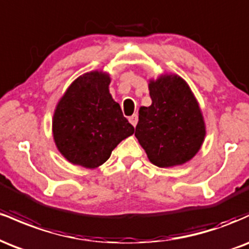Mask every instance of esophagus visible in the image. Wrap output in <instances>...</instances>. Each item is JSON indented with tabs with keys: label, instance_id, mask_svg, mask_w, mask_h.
<instances>
[{
	"label": "esophagus",
	"instance_id": "1",
	"mask_svg": "<svg viewBox=\"0 0 249 249\" xmlns=\"http://www.w3.org/2000/svg\"><path fill=\"white\" fill-rule=\"evenodd\" d=\"M128 122H130L133 126H136L137 123H138V115H136V113H134V115H132L130 118H128Z\"/></svg>",
	"mask_w": 249,
	"mask_h": 249
}]
</instances>
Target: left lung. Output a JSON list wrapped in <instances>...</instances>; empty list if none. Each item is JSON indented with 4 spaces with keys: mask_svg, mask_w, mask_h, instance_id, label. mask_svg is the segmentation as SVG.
Here are the masks:
<instances>
[{
    "mask_svg": "<svg viewBox=\"0 0 249 249\" xmlns=\"http://www.w3.org/2000/svg\"><path fill=\"white\" fill-rule=\"evenodd\" d=\"M152 104L139 108L134 136L158 167L191 160L204 142V117L181 77L165 75L148 84Z\"/></svg>",
    "mask_w": 249,
    "mask_h": 249,
    "instance_id": "1",
    "label": "left lung"
}]
</instances>
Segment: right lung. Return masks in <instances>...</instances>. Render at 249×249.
<instances>
[{
    "label": "right lung",
    "mask_w": 249,
    "mask_h": 249,
    "mask_svg": "<svg viewBox=\"0 0 249 249\" xmlns=\"http://www.w3.org/2000/svg\"><path fill=\"white\" fill-rule=\"evenodd\" d=\"M107 73L92 71L73 81L57 104L53 121L56 146L67 160L96 168L110 158L134 127L108 91Z\"/></svg>",
    "instance_id": "add662e5"
}]
</instances>
